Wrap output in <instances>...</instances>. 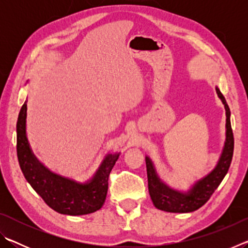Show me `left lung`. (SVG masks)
Wrapping results in <instances>:
<instances>
[{"instance_id":"8db88e82","label":"left lung","mask_w":248,"mask_h":248,"mask_svg":"<svg viewBox=\"0 0 248 248\" xmlns=\"http://www.w3.org/2000/svg\"><path fill=\"white\" fill-rule=\"evenodd\" d=\"M216 92L225 109V141L217 165L207 175L196 180L188 189L180 190L169 186L159 178L153 161L150 156L145 155L149 192L155 208L174 213L196 211L207 202L219 187L224 176L228 174L234 150V138L230 120L231 111L224 96L222 95L217 86H216Z\"/></svg>"}]
</instances>
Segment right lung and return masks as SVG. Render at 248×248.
<instances>
[{"label":"right lung","instance_id":"obj_1","mask_svg":"<svg viewBox=\"0 0 248 248\" xmlns=\"http://www.w3.org/2000/svg\"><path fill=\"white\" fill-rule=\"evenodd\" d=\"M26 123L27 99L20 108L16 124L17 157L25 178L37 194L50 208L61 215H90L102 208L107 196L109 174L120 152L107 153L91 178L83 183L78 182L53 173L37 158L29 144Z\"/></svg>","mask_w":248,"mask_h":248}]
</instances>
